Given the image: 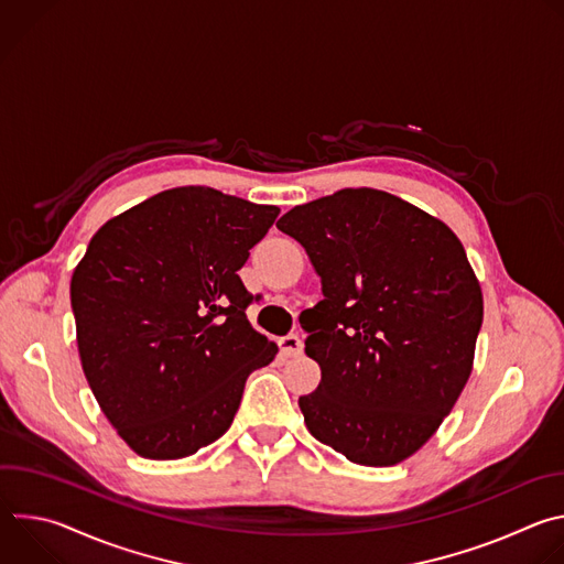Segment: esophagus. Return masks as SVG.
Instances as JSON below:
<instances>
[{
    "label": "esophagus",
    "mask_w": 564,
    "mask_h": 564,
    "mask_svg": "<svg viewBox=\"0 0 564 564\" xmlns=\"http://www.w3.org/2000/svg\"><path fill=\"white\" fill-rule=\"evenodd\" d=\"M279 346H281V350H283L288 357H299V355L303 352V339H301V335H296V333L283 337V339L279 341Z\"/></svg>",
    "instance_id": "obj_1"
}]
</instances>
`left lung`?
I'll use <instances>...</instances> for the list:
<instances>
[{"mask_svg":"<svg viewBox=\"0 0 564 564\" xmlns=\"http://www.w3.org/2000/svg\"><path fill=\"white\" fill-rule=\"evenodd\" d=\"M276 227L324 292L299 316L321 368L299 397L307 431L355 464L409 459L473 370L485 301L464 246L440 218L370 187L296 205Z\"/></svg>","mask_w":564,"mask_h":564,"instance_id":"left-lung-1","label":"left lung"}]
</instances>
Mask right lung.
Masks as SVG:
<instances>
[{"mask_svg": "<svg viewBox=\"0 0 564 564\" xmlns=\"http://www.w3.org/2000/svg\"><path fill=\"white\" fill-rule=\"evenodd\" d=\"M212 187L160 192L107 220L70 276L85 377L127 446L181 459L234 422L279 348L236 274L279 216Z\"/></svg>", "mask_w": 564, "mask_h": 564, "instance_id": "obj_1", "label": "right lung"}]
</instances>
